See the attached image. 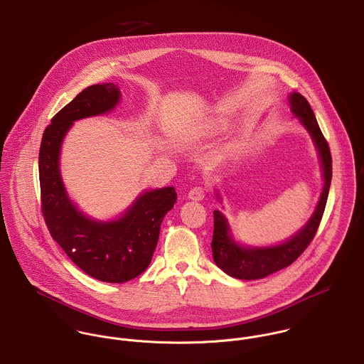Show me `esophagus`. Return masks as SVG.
Returning a JSON list of instances; mask_svg holds the SVG:
<instances>
[{
    "label": "esophagus",
    "mask_w": 364,
    "mask_h": 364,
    "mask_svg": "<svg viewBox=\"0 0 364 364\" xmlns=\"http://www.w3.org/2000/svg\"><path fill=\"white\" fill-rule=\"evenodd\" d=\"M204 197H205V190L203 187H200V186L193 187L188 191V198L193 200V201H201Z\"/></svg>",
    "instance_id": "34e87169"
}]
</instances>
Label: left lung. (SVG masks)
<instances>
[{"label": "left lung", "mask_w": 364, "mask_h": 364, "mask_svg": "<svg viewBox=\"0 0 364 364\" xmlns=\"http://www.w3.org/2000/svg\"><path fill=\"white\" fill-rule=\"evenodd\" d=\"M290 105L292 114L299 118L301 124L312 136L321 157L325 180L321 200L314 215L299 232H296L287 242L270 247H245L237 245L230 236L226 218L219 211H214V236L211 243L213 256L219 269L230 277L256 280L289 267L312 242L323 215L332 180V156L329 145L319 129L306 98L299 92H292L290 94Z\"/></svg>", "instance_id": "left-lung-1"}]
</instances>
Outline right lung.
Returning <instances> with one entry per match:
<instances>
[{"label": "right lung", "mask_w": 364, "mask_h": 364, "mask_svg": "<svg viewBox=\"0 0 364 364\" xmlns=\"http://www.w3.org/2000/svg\"><path fill=\"white\" fill-rule=\"evenodd\" d=\"M119 98L114 82L84 88L52 118L39 149L41 207L46 226L77 267L105 283H125L145 272L160 223L177 200L174 187L146 191L121 218L111 222L84 217L69 200L59 170L62 141L74 121L109 112Z\"/></svg>", "instance_id": "1"}]
</instances>
